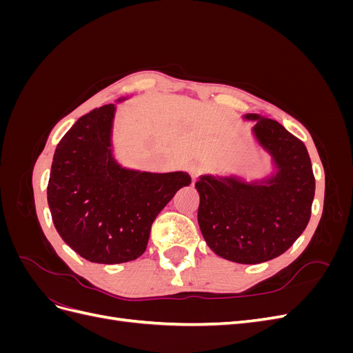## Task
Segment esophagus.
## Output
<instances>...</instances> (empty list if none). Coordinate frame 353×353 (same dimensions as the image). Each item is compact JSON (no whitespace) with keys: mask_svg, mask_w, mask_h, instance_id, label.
Listing matches in <instances>:
<instances>
[{"mask_svg":"<svg viewBox=\"0 0 353 353\" xmlns=\"http://www.w3.org/2000/svg\"><path fill=\"white\" fill-rule=\"evenodd\" d=\"M201 170H203V168L200 165L190 166V174H191V176H193V179H196L201 174Z\"/></svg>","mask_w":353,"mask_h":353,"instance_id":"1","label":"esophagus"}]
</instances>
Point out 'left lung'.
<instances>
[{"mask_svg": "<svg viewBox=\"0 0 353 353\" xmlns=\"http://www.w3.org/2000/svg\"><path fill=\"white\" fill-rule=\"evenodd\" d=\"M253 134L274 160L276 174L258 183L203 175L199 227L209 248L223 259L261 263L283 254L311 218L315 176L305 144L274 119L245 114Z\"/></svg>", "mask_w": 353, "mask_h": 353, "instance_id": "1", "label": "left lung"}]
</instances>
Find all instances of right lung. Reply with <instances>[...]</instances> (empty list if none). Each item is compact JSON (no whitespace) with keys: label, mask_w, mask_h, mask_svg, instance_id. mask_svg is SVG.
<instances>
[{"label":"right lung","mask_w":353,"mask_h":353,"mask_svg":"<svg viewBox=\"0 0 353 353\" xmlns=\"http://www.w3.org/2000/svg\"><path fill=\"white\" fill-rule=\"evenodd\" d=\"M114 104L83 114L61 138L52 157L47 199L60 237L82 258L122 263L145 252L152 223L187 172L125 169L112 153Z\"/></svg>","instance_id":"right-lung-1"}]
</instances>
